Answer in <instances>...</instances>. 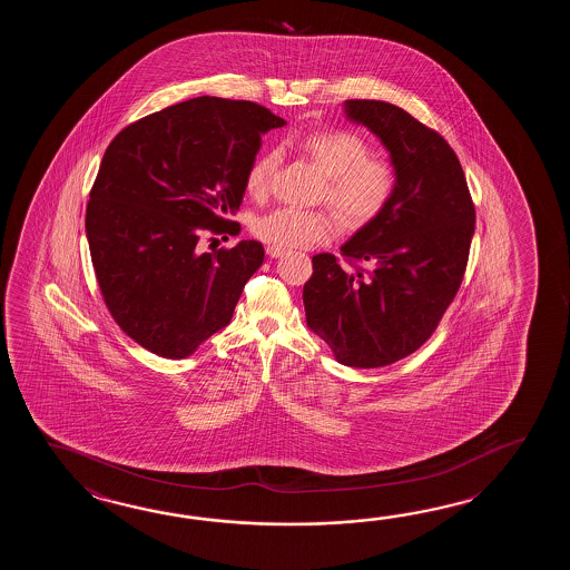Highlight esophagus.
Segmentation results:
<instances>
[{
	"instance_id": "34e87169",
	"label": "esophagus",
	"mask_w": 570,
	"mask_h": 570,
	"mask_svg": "<svg viewBox=\"0 0 570 570\" xmlns=\"http://www.w3.org/2000/svg\"><path fill=\"white\" fill-rule=\"evenodd\" d=\"M267 255L271 258H277V256L285 255V248H279V246H267Z\"/></svg>"
}]
</instances>
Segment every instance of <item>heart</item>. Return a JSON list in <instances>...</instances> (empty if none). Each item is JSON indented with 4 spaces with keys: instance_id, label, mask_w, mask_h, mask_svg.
<instances>
[{
    "instance_id": "1",
    "label": "heart",
    "mask_w": 570,
    "mask_h": 570,
    "mask_svg": "<svg viewBox=\"0 0 570 570\" xmlns=\"http://www.w3.org/2000/svg\"><path fill=\"white\" fill-rule=\"evenodd\" d=\"M302 157L324 173L320 199L327 202L344 226L363 228L387 209L397 194L400 173L391 158L371 153L368 140L346 128H322L287 140ZM281 153L268 148L246 170V191L265 199L279 169ZM256 238L279 248L326 243L336 232L327 209L277 207L255 219Z\"/></svg>"
}]
</instances>
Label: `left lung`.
I'll list each match as a JSON object with an SVG mask.
<instances>
[{
  "mask_svg": "<svg viewBox=\"0 0 570 570\" xmlns=\"http://www.w3.org/2000/svg\"><path fill=\"white\" fill-rule=\"evenodd\" d=\"M346 114L387 146L400 185L340 256L312 258L303 305L307 326L338 363L376 368L410 356L436 332L461 289L476 214L442 134L387 101L351 99Z\"/></svg>",
  "mask_w": 570,
  "mask_h": 570,
  "instance_id": "8db88e82",
  "label": "left lung"
}]
</instances>
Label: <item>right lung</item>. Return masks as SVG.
<instances>
[{"label": "right lung", "instance_id": "add662e5", "mask_svg": "<svg viewBox=\"0 0 570 570\" xmlns=\"http://www.w3.org/2000/svg\"><path fill=\"white\" fill-rule=\"evenodd\" d=\"M283 118L255 101L195 97L128 124L106 148L86 230L104 303L121 332L163 358H187L226 326L265 248L232 234L261 134Z\"/></svg>", "mask_w": 570, "mask_h": 570}]
</instances>
